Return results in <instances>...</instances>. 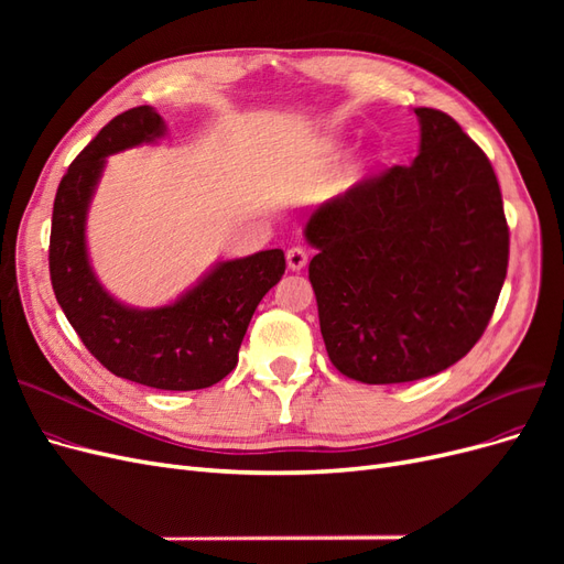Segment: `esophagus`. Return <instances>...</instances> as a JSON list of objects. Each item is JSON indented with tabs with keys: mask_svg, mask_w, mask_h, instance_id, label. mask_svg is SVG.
I'll return each instance as SVG.
<instances>
[{
	"mask_svg": "<svg viewBox=\"0 0 564 564\" xmlns=\"http://www.w3.org/2000/svg\"><path fill=\"white\" fill-rule=\"evenodd\" d=\"M305 263H308V251H305L303 247H292V249L286 251V265H289V270L299 272V270L305 268Z\"/></svg>",
	"mask_w": 564,
	"mask_h": 564,
	"instance_id": "34e87169",
	"label": "esophagus"
}]
</instances>
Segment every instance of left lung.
Here are the masks:
<instances>
[{
  "mask_svg": "<svg viewBox=\"0 0 564 564\" xmlns=\"http://www.w3.org/2000/svg\"><path fill=\"white\" fill-rule=\"evenodd\" d=\"M412 164L352 185L305 220L319 332L360 383H406L458 362L482 336L508 268L497 174L454 119L414 108Z\"/></svg>",
  "mask_w": 564,
  "mask_h": 564,
  "instance_id": "obj_1",
  "label": "left lung"
}]
</instances>
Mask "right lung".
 <instances>
[{"instance_id": "1", "label": "right lung", "mask_w": 564, "mask_h": 564, "mask_svg": "<svg viewBox=\"0 0 564 564\" xmlns=\"http://www.w3.org/2000/svg\"><path fill=\"white\" fill-rule=\"evenodd\" d=\"M164 133L162 115L139 106L117 115L79 152L54 199L48 272L67 322L115 377L160 390H199L235 369L256 305L284 275V251L218 261L160 308H133L108 294L87 249V216L106 158Z\"/></svg>"}]
</instances>
